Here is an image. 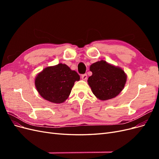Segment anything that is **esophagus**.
I'll return each mask as SVG.
<instances>
[{"label": "esophagus", "mask_w": 159, "mask_h": 159, "mask_svg": "<svg viewBox=\"0 0 159 159\" xmlns=\"http://www.w3.org/2000/svg\"><path fill=\"white\" fill-rule=\"evenodd\" d=\"M87 78H88V75H87V74H84L81 75V79H82L83 80H87Z\"/></svg>", "instance_id": "34e87169"}]
</instances>
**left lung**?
<instances>
[{
  "instance_id": "8db88e82",
  "label": "left lung",
  "mask_w": 159,
  "mask_h": 159,
  "mask_svg": "<svg viewBox=\"0 0 159 159\" xmlns=\"http://www.w3.org/2000/svg\"><path fill=\"white\" fill-rule=\"evenodd\" d=\"M89 70L92 75L89 77L88 84L98 99H112L123 90L127 75L122 69L102 60L91 64Z\"/></svg>"
}]
</instances>
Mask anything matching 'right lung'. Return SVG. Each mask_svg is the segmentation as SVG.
<instances>
[{
	"label": "right lung",
	"instance_id": "obj_1",
	"mask_svg": "<svg viewBox=\"0 0 159 159\" xmlns=\"http://www.w3.org/2000/svg\"><path fill=\"white\" fill-rule=\"evenodd\" d=\"M80 75L66 64L48 67L38 74L35 85L38 93L47 101L55 103L64 102L69 97Z\"/></svg>",
	"mask_w": 159,
	"mask_h": 159
}]
</instances>
